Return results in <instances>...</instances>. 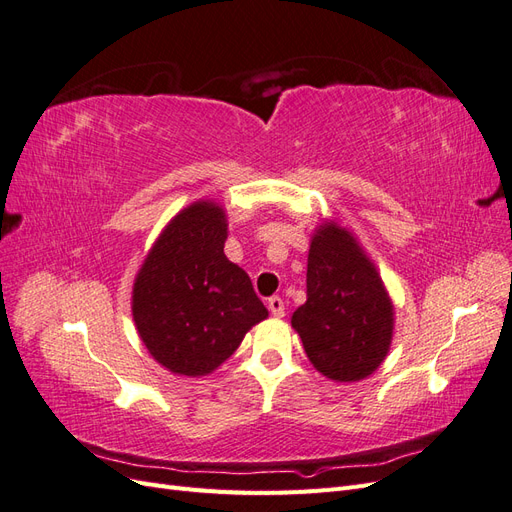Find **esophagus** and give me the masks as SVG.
I'll use <instances>...</instances> for the list:
<instances>
[{
  "label": "esophagus",
  "mask_w": 512,
  "mask_h": 512,
  "mask_svg": "<svg viewBox=\"0 0 512 512\" xmlns=\"http://www.w3.org/2000/svg\"><path fill=\"white\" fill-rule=\"evenodd\" d=\"M267 305H269V312H271L275 318H282V316L286 314V305H284V301H282L280 297H271Z\"/></svg>",
  "instance_id": "esophagus-1"
}]
</instances>
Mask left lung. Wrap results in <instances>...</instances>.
Here are the masks:
<instances>
[{"label": "left lung", "mask_w": 512, "mask_h": 512, "mask_svg": "<svg viewBox=\"0 0 512 512\" xmlns=\"http://www.w3.org/2000/svg\"><path fill=\"white\" fill-rule=\"evenodd\" d=\"M305 354L322 376L359 382L391 350L395 307L374 262L352 232L322 222L307 254V301L292 314Z\"/></svg>", "instance_id": "1"}]
</instances>
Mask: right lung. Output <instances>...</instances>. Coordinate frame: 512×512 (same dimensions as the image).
Instances as JSON below:
<instances>
[{
    "instance_id": "1",
    "label": "right lung",
    "mask_w": 512,
    "mask_h": 512,
    "mask_svg": "<svg viewBox=\"0 0 512 512\" xmlns=\"http://www.w3.org/2000/svg\"><path fill=\"white\" fill-rule=\"evenodd\" d=\"M226 237L224 207L196 200L164 226L136 273L138 337L175 376H209L269 316L250 277L226 258Z\"/></svg>"
}]
</instances>
